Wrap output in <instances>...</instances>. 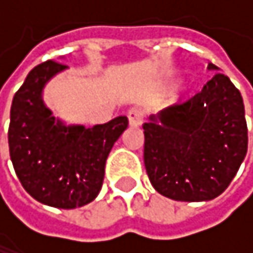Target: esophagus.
Listing matches in <instances>:
<instances>
[{
	"label": "esophagus",
	"mask_w": 253,
	"mask_h": 253,
	"mask_svg": "<svg viewBox=\"0 0 253 253\" xmlns=\"http://www.w3.org/2000/svg\"><path fill=\"white\" fill-rule=\"evenodd\" d=\"M143 117H145V113H143V110H140V108H131V110H128V113H127L128 125L131 127L142 126Z\"/></svg>",
	"instance_id": "esophagus-1"
}]
</instances>
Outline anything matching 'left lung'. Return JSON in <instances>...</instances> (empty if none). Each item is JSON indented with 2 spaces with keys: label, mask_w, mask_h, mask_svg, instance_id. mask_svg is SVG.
Here are the masks:
<instances>
[{
  "label": "left lung",
  "mask_w": 253,
  "mask_h": 253,
  "mask_svg": "<svg viewBox=\"0 0 253 253\" xmlns=\"http://www.w3.org/2000/svg\"><path fill=\"white\" fill-rule=\"evenodd\" d=\"M208 69L220 70L214 64ZM143 130L149 180L158 193L174 201L217 198L248 152L243 98L221 73H215L187 102L151 116Z\"/></svg>",
  "instance_id": "obj_1"
}]
</instances>
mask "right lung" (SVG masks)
I'll return each mask as SVG.
<instances>
[{"mask_svg": "<svg viewBox=\"0 0 253 253\" xmlns=\"http://www.w3.org/2000/svg\"><path fill=\"white\" fill-rule=\"evenodd\" d=\"M67 69L49 60L30 70L13 98L8 146L16 174L32 198L73 210L98 196L108 154L128 120L120 116L105 125L84 127L55 117L42 95L46 83Z\"/></svg>", "mask_w": 253, "mask_h": 253, "instance_id": "add662e5", "label": "right lung"}]
</instances>
